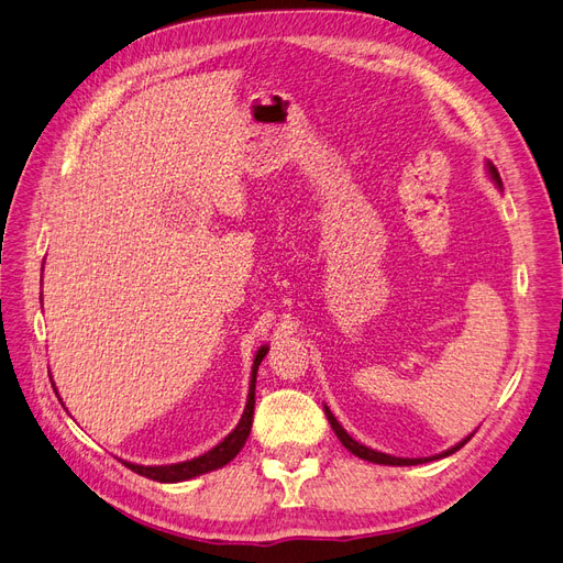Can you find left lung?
Returning <instances> with one entry per match:
<instances>
[{
    "label": "left lung",
    "instance_id": "8db88e82",
    "mask_svg": "<svg viewBox=\"0 0 563 563\" xmlns=\"http://www.w3.org/2000/svg\"><path fill=\"white\" fill-rule=\"evenodd\" d=\"M486 166H488V174H490V178L496 180V185H498V187H503V180H500L498 168L493 166L490 162H488ZM323 413H327V418H329V422H331V428H333L335 437H338L340 441H343V446H345L350 453L360 455L362 460H368V463H378V465H397V467H404V465H422V463H430V460L446 457V455L455 453L457 449H463V446L467 444V441L472 439V434H470L467 439L460 441V444H455L453 449H449V451H444V453H439V455H432V457H395V455H387V453H380V451H373V449H368V446L360 444V441H354V439L343 430V424H340V422L335 420V416L331 413V408H329V406H323Z\"/></svg>",
    "mask_w": 563,
    "mask_h": 563
}]
</instances>
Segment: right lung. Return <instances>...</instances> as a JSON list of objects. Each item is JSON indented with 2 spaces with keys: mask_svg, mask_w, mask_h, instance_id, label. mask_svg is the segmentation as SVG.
Wrapping results in <instances>:
<instances>
[{
  "mask_svg": "<svg viewBox=\"0 0 563 563\" xmlns=\"http://www.w3.org/2000/svg\"><path fill=\"white\" fill-rule=\"evenodd\" d=\"M267 350L269 347L263 345L258 352H255L253 371H251V385H249V399H246V408H244V413H242V420L223 441H220L218 446H213L211 451H207V453L199 455V457L185 460V463H174V465H135V463H126V460H122V463L131 472L141 474V476H147V479L162 482V484L187 482V479H192V476L207 474V472H213L218 467L228 465L230 460L242 451V446L246 444V439H249L251 424H253V406H255V373H258V366L265 360Z\"/></svg>",
  "mask_w": 563,
  "mask_h": 563,
  "instance_id": "obj_1",
  "label": "right lung"
}]
</instances>
